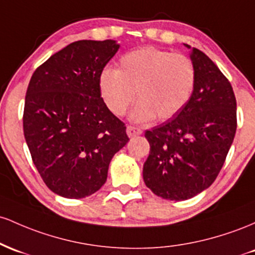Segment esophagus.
<instances>
[{"instance_id":"1","label":"esophagus","mask_w":255,"mask_h":255,"mask_svg":"<svg viewBox=\"0 0 255 255\" xmlns=\"http://www.w3.org/2000/svg\"><path fill=\"white\" fill-rule=\"evenodd\" d=\"M127 132L128 137H135V136H138L142 133V130L139 128H136V127H131V125H128L127 128Z\"/></svg>"}]
</instances>
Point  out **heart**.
<instances>
[{
  "instance_id": "heart-1",
  "label": "heart",
  "mask_w": 255,
  "mask_h": 255,
  "mask_svg": "<svg viewBox=\"0 0 255 255\" xmlns=\"http://www.w3.org/2000/svg\"><path fill=\"white\" fill-rule=\"evenodd\" d=\"M196 85V68L187 55L155 47H143L124 54L118 68L105 67L99 90L114 116H124L136 97L131 113L135 122H165L187 106Z\"/></svg>"
}]
</instances>
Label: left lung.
<instances>
[{"label": "left lung", "instance_id": "obj_1", "mask_svg": "<svg viewBox=\"0 0 255 255\" xmlns=\"http://www.w3.org/2000/svg\"><path fill=\"white\" fill-rule=\"evenodd\" d=\"M188 48H190L189 45ZM196 85L187 106L167 123L145 131L150 153L145 185L166 200H188L216 181L237 128L236 97L217 65L194 48Z\"/></svg>", "mask_w": 255, "mask_h": 255}]
</instances>
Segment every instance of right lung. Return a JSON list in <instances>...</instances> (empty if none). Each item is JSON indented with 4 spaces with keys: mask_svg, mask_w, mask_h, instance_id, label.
Here are the masks:
<instances>
[{
    "mask_svg": "<svg viewBox=\"0 0 255 255\" xmlns=\"http://www.w3.org/2000/svg\"><path fill=\"white\" fill-rule=\"evenodd\" d=\"M118 49L112 39L73 42L38 66L28 83L24 136L43 182L60 196L96 193L128 142L125 124L99 90L100 72Z\"/></svg>",
    "mask_w": 255,
    "mask_h": 255,
    "instance_id": "1",
    "label": "right lung"
}]
</instances>
